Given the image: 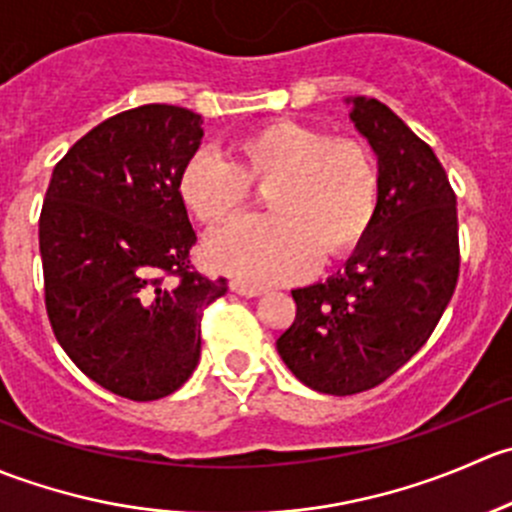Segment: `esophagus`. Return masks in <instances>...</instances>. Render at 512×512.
Returning <instances> with one entry per match:
<instances>
[{
  "instance_id": "34e87169",
  "label": "esophagus",
  "mask_w": 512,
  "mask_h": 512,
  "mask_svg": "<svg viewBox=\"0 0 512 512\" xmlns=\"http://www.w3.org/2000/svg\"><path fill=\"white\" fill-rule=\"evenodd\" d=\"M230 289L235 294H240V297H260L265 289L262 287H255V285H247V282H240V280H232L230 282Z\"/></svg>"
}]
</instances>
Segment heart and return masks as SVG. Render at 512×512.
I'll list each match as a JSON object with an SVG mask.
<instances>
[{
  "instance_id": "b5f03b06",
  "label": "heart",
  "mask_w": 512,
  "mask_h": 512,
  "mask_svg": "<svg viewBox=\"0 0 512 512\" xmlns=\"http://www.w3.org/2000/svg\"><path fill=\"white\" fill-rule=\"evenodd\" d=\"M270 188L272 218L232 220L205 240V260L247 285L302 277L342 260L371 230L381 198L379 165L356 138H332L299 121H270L232 143V160L193 153L178 195L195 220L223 223L245 208L252 186Z\"/></svg>"
}]
</instances>
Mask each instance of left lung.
I'll list each match as a JSON object with an SVG mask.
<instances>
[{"instance_id":"1","label":"left lung","mask_w":512,"mask_h":512,"mask_svg":"<svg viewBox=\"0 0 512 512\" xmlns=\"http://www.w3.org/2000/svg\"><path fill=\"white\" fill-rule=\"evenodd\" d=\"M379 158L371 230L342 272L292 289L297 317L277 352L304 386L349 396L374 389L426 344L458 282V213L443 165L376 98H347Z\"/></svg>"}]
</instances>
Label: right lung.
I'll list each match as a JSON object with an SVG mask.
<instances>
[{
  "label": "right lung",
  "instance_id": "right-lung-1",
  "mask_svg": "<svg viewBox=\"0 0 512 512\" xmlns=\"http://www.w3.org/2000/svg\"><path fill=\"white\" fill-rule=\"evenodd\" d=\"M198 113L148 103L91 128L56 163L39 218L46 314L98 386L131 401L178 391L200 359L203 309L227 280L190 270L195 230L178 173Z\"/></svg>",
  "mask_w": 512,
  "mask_h": 512
}]
</instances>
